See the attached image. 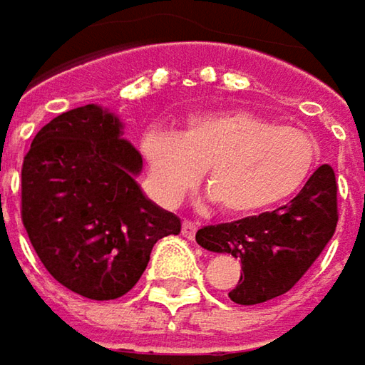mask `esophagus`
<instances>
[{
  "label": "esophagus",
  "mask_w": 365,
  "mask_h": 365,
  "mask_svg": "<svg viewBox=\"0 0 365 365\" xmlns=\"http://www.w3.org/2000/svg\"><path fill=\"white\" fill-rule=\"evenodd\" d=\"M197 228H199V224H197V222L185 220V222H182V236H185V238H189V240H192V238H195V234H197Z\"/></svg>",
  "instance_id": "esophagus-1"
}]
</instances>
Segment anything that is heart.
<instances>
[{"instance_id": "b5f03b06", "label": "heart", "mask_w": 365, "mask_h": 365, "mask_svg": "<svg viewBox=\"0 0 365 365\" xmlns=\"http://www.w3.org/2000/svg\"><path fill=\"white\" fill-rule=\"evenodd\" d=\"M141 152L162 203H176L203 173L220 210L248 215L300 191L319 164L320 143L304 129L248 110H215L191 117L176 135L148 131Z\"/></svg>"}]
</instances>
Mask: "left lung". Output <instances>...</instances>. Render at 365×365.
Wrapping results in <instances>:
<instances>
[{
  "instance_id": "8db88e82",
  "label": "left lung",
  "mask_w": 365,
  "mask_h": 365,
  "mask_svg": "<svg viewBox=\"0 0 365 365\" xmlns=\"http://www.w3.org/2000/svg\"><path fill=\"white\" fill-rule=\"evenodd\" d=\"M337 180L329 164L317 173L287 205L238 222L205 226L197 245L240 259L242 275L230 300L242 306L263 304L289 292L337 228Z\"/></svg>"
}]
</instances>
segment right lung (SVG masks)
<instances>
[{
  "instance_id": "1",
  "label": "right lung",
  "mask_w": 365,
  "mask_h": 365,
  "mask_svg": "<svg viewBox=\"0 0 365 365\" xmlns=\"http://www.w3.org/2000/svg\"><path fill=\"white\" fill-rule=\"evenodd\" d=\"M141 154L98 104L55 117L22 164V222L45 269L90 300L125 296L180 220L137 185Z\"/></svg>"
}]
</instances>
